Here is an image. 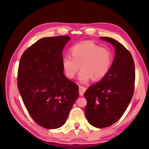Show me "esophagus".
Here are the masks:
<instances>
[{"label": "esophagus", "mask_w": 149, "mask_h": 149, "mask_svg": "<svg viewBox=\"0 0 149 149\" xmlns=\"http://www.w3.org/2000/svg\"><path fill=\"white\" fill-rule=\"evenodd\" d=\"M79 95L80 96H83L84 95V93L85 91H86V88H85L84 86H79Z\"/></svg>", "instance_id": "obj_1"}]
</instances>
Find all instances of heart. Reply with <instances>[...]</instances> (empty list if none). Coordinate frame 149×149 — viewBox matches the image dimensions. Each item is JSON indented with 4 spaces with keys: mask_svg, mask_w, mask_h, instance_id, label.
Listing matches in <instances>:
<instances>
[{
    "mask_svg": "<svg viewBox=\"0 0 149 149\" xmlns=\"http://www.w3.org/2000/svg\"><path fill=\"white\" fill-rule=\"evenodd\" d=\"M70 55L62 58V67L66 76L74 78L79 71V79L86 83L91 78L99 81L104 77L112 62V52L108 48L90 41L77 43L70 48ZM80 66H79V65Z\"/></svg>",
    "mask_w": 149,
    "mask_h": 149,
    "instance_id": "1",
    "label": "heart"
}]
</instances>
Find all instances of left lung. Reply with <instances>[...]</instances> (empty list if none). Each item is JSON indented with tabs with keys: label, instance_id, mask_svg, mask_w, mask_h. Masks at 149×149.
<instances>
[{
	"label": "left lung",
	"instance_id": "obj_1",
	"mask_svg": "<svg viewBox=\"0 0 149 149\" xmlns=\"http://www.w3.org/2000/svg\"><path fill=\"white\" fill-rule=\"evenodd\" d=\"M100 39L115 47L116 56L107 75L84 93L87 121L98 128L108 127L120 119L133 97L135 80V64L129 50L110 37Z\"/></svg>",
	"mask_w": 149,
	"mask_h": 149
}]
</instances>
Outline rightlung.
<instances>
[{
    "label": "right lung",
    "mask_w": 149,
    "mask_h": 149,
    "mask_svg": "<svg viewBox=\"0 0 149 149\" xmlns=\"http://www.w3.org/2000/svg\"><path fill=\"white\" fill-rule=\"evenodd\" d=\"M70 39L44 37L25 50L17 70V88L29 115L46 129L64 124L79 87L64 74L62 50Z\"/></svg>",
    "instance_id": "obj_1"
}]
</instances>
